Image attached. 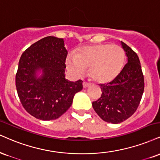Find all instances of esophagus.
I'll return each instance as SVG.
<instances>
[{
    "mask_svg": "<svg viewBox=\"0 0 160 160\" xmlns=\"http://www.w3.org/2000/svg\"><path fill=\"white\" fill-rule=\"evenodd\" d=\"M89 85H90V83H88V82H86V81H83V82H82V86H83V88H87Z\"/></svg>",
    "mask_w": 160,
    "mask_h": 160,
    "instance_id": "34e87169",
    "label": "esophagus"
}]
</instances>
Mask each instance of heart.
<instances>
[{"label":"heart","mask_w":160,"mask_h":160,"mask_svg":"<svg viewBox=\"0 0 160 160\" xmlns=\"http://www.w3.org/2000/svg\"><path fill=\"white\" fill-rule=\"evenodd\" d=\"M67 67L76 75H82L89 68L90 77L100 83L115 80L122 72L125 62V52L122 48L112 44H98L85 46L68 57Z\"/></svg>","instance_id":"b5f03b06"}]
</instances>
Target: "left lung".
Wrapping results in <instances>:
<instances>
[{"mask_svg": "<svg viewBox=\"0 0 160 160\" xmlns=\"http://www.w3.org/2000/svg\"><path fill=\"white\" fill-rule=\"evenodd\" d=\"M126 52L128 63L115 80L101 84L102 94L92 107L104 122L118 124L130 118L137 109L142 95L145 81L141 63L135 51L122 42Z\"/></svg>", "mask_w": 160, "mask_h": 160, "instance_id": "1", "label": "left lung"}]
</instances>
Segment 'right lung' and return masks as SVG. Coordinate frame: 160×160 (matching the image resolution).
Returning <instances> with one entry per match:
<instances>
[{"label": "right lung", "mask_w": 160, "mask_h": 160, "mask_svg": "<svg viewBox=\"0 0 160 160\" xmlns=\"http://www.w3.org/2000/svg\"><path fill=\"white\" fill-rule=\"evenodd\" d=\"M63 38L47 36L24 51L18 62L15 86L25 110L43 121L58 118L72 104L82 81H68L65 78L68 51ZM42 69L43 74L36 78Z\"/></svg>", "instance_id": "right-lung-1"}]
</instances>
